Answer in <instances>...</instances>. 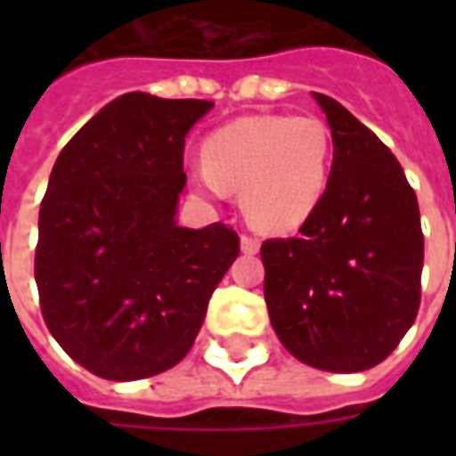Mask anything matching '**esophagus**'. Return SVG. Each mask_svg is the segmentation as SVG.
Segmentation results:
<instances>
[{
  "label": "esophagus",
  "mask_w": 456,
  "mask_h": 456,
  "mask_svg": "<svg viewBox=\"0 0 456 456\" xmlns=\"http://www.w3.org/2000/svg\"><path fill=\"white\" fill-rule=\"evenodd\" d=\"M258 247H261V241L254 234H241V251L244 254H256Z\"/></svg>",
  "instance_id": "34e87169"
}]
</instances>
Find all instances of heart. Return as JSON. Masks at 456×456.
Masks as SVG:
<instances>
[{
    "label": "heart",
    "instance_id": "b5f03b06",
    "mask_svg": "<svg viewBox=\"0 0 456 456\" xmlns=\"http://www.w3.org/2000/svg\"><path fill=\"white\" fill-rule=\"evenodd\" d=\"M332 134L325 121L300 114L239 117L202 143L205 168L190 173L198 190H241L247 217L261 229L300 227L325 195L332 168Z\"/></svg>",
    "mask_w": 456,
    "mask_h": 456
}]
</instances>
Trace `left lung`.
<instances>
[{
  "label": "left lung",
  "mask_w": 456,
  "mask_h": 456,
  "mask_svg": "<svg viewBox=\"0 0 456 456\" xmlns=\"http://www.w3.org/2000/svg\"><path fill=\"white\" fill-rule=\"evenodd\" d=\"M335 159L300 234L266 239L264 297L278 339L322 371L381 363L420 307L425 239L401 163L371 129L327 94Z\"/></svg>",
  "instance_id": "1"
}]
</instances>
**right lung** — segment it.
Wrapping results in <instances>:
<instances>
[{"label":"right lung","instance_id":"1","mask_svg":"<svg viewBox=\"0 0 456 456\" xmlns=\"http://www.w3.org/2000/svg\"><path fill=\"white\" fill-rule=\"evenodd\" d=\"M209 110L208 100L121 94L51 170L38 212V300L55 342L94 376L136 381L175 366L239 256L227 224H175L185 136Z\"/></svg>","mask_w":456,"mask_h":456}]
</instances>
